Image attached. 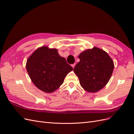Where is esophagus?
I'll return each mask as SVG.
<instances>
[{
	"label": "esophagus",
	"mask_w": 134,
	"mask_h": 134,
	"mask_svg": "<svg viewBox=\"0 0 134 134\" xmlns=\"http://www.w3.org/2000/svg\"><path fill=\"white\" fill-rule=\"evenodd\" d=\"M75 65H76V63H74V64H72V67H73V68H74V67H75Z\"/></svg>",
	"instance_id": "1"
}]
</instances>
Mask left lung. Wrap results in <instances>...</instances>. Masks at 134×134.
I'll return each mask as SVG.
<instances>
[{
	"mask_svg": "<svg viewBox=\"0 0 134 134\" xmlns=\"http://www.w3.org/2000/svg\"><path fill=\"white\" fill-rule=\"evenodd\" d=\"M80 61L74 68L80 83L88 92H97L109 81L113 74L114 63L108 53L103 49L94 47L81 52Z\"/></svg>",
	"mask_w": 134,
	"mask_h": 134,
	"instance_id": "1",
	"label": "left lung"
}]
</instances>
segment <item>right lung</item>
<instances>
[{
  "label": "right lung",
  "mask_w": 134,
  "mask_h": 134,
  "mask_svg": "<svg viewBox=\"0 0 134 134\" xmlns=\"http://www.w3.org/2000/svg\"><path fill=\"white\" fill-rule=\"evenodd\" d=\"M25 67L34 85L48 93L57 90L67 75L73 70L66 59L59 55L57 49L46 46L33 52L27 60Z\"/></svg>",
  "instance_id": "obj_1"
}]
</instances>
